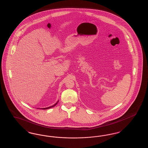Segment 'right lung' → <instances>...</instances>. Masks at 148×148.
Wrapping results in <instances>:
<instances>
[{"label": "right lung", "mask_w": 148, "mask_h": 148, "mask_svg": "<svg viewBox=\"0 0 148 148\" xmlns=\"http://www.w3.org/2000/svg\"><path fill=\"white\" fill-rule=\"evenodd\" d=\"M58 102H58H57L56 103H55L54 105H53V106H50V107H47V108H40L41 109H43V110H45V109H50V108H51L53 107H55V106H56V104H57V103Z\"/></svg>", "instance_id": "1"}]
</instances>
